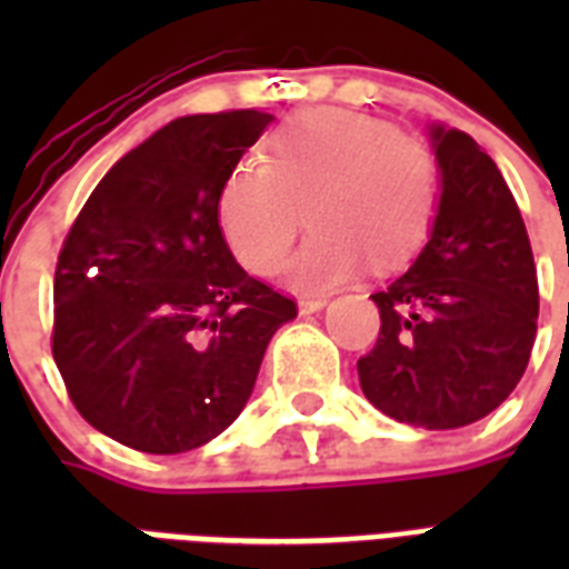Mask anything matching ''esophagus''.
Masks as SVG:
<instances>
[{"label":"esophagus","instance_id":"esophagus-1","mask_svg":"<svg viewBox=\"0 0 569 569\" xmlns=\"http://www.w3.org/2000/svg\"><path fill=\"white\" fill-rule=\"evenodd\" d=\"M325 303H328L325 295H303L301 301H298V307H301V312H319L325 310Z\"/></svg>","mask_w":569,"mask_h":569}]
</instances>
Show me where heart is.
<instances>
[{"label":"heart","instance_id":"obj_1","mask_svg":"<svg viewBox=\"0 0 569 569\" xmlns=\"http://www.w3.org/2000/svg\"><path fill=\"white\" fill-rule=\"evenodd\" d=\"M292 266L303 289H330L366 266L396 271L422 250L440 209L431 147L392 123L342 109L303 111L268 136L266 159L241 153L218 189V227L250 274L274 277L301 227Z\"/></svg>","mask_w":569,"mask_h":569}]
</instances>
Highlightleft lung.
Returning a JSON list of instances; mask_svg holds the SVG:
<instances>
[{
	"instance_id": "1",
	"label": "left lung",
	"mask_w": 569,
	"mask_h": 569,
	"mask_svg": "<svg viewBox=\"0 0 569 569\" xmlns=\"http://www.w3.org/2000/svg\"><path fill=\"white\" fill-rule=\"evenodd\" d=\"M440 209L422 253L372 295L375 348L360 387L398 422L446 431L485 419L520 383L538 333L531 241L496 162L460 129L433 127Z\"/></svg>"
}]
</instances>
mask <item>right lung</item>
<instances>
[{
    "label": "right lung",
    "mask_w": 569,
    "mask_h": 569,
    "mask_svg": "<svg viewBox=\"0 0 569 569\" xmlns=\"http://www.w3.org/2000/svg\"><path fill=\"white\" fill-rule=\"evenodd\" d=\"M271 120H171L102 177L61 244L52 357L84 422L129 449L180 455L230 428L298 316L236 262L214 212L227 168Z\"/></svg>",
    "instance_id": "obj_1"
}]
</instances>
